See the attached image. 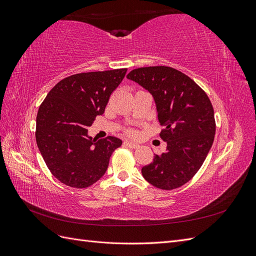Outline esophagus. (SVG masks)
I'll return each mask as SVG.
<instances>
[{
    "label": "esophagus",
    "mask_w": 256,
    "mask_h": 256,
    "mask_svg": "<svg viewBox=\"0 0 256 256\" xmlns=\"http://www.w3.org/2000/svg\"><path fill=\"white\" fill-rule=\"evenodd\" d=\"M124 144H125L128 147H130V148H138V147H140V145H138V144H136L134 142H130V141H125V142H124Z\"/></svg>",
    "instance_id": "34e87169"
}]
</instances>
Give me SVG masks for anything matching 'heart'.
Here are the masks:
<instances>
[{
    "mask_svg": "<svg viewBox=\"0 0 256 256\" xmlns=\"http://www.w3.org/2000/svg\"><path fill=\"white\" fill-rule=\"evenodd\" d=\"M127 134H128L129 136H136V131L132 130V129H128V130H127Z\"/></svg>",
    "mask_w": 256,
    "mask_h": 256,
    "instance_id": "heart-1",
    "label": "heart"
}]
</instances>
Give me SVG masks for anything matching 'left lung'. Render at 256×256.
Here are the masks:
<instances>
[{
  "label": "left lung",
  "mask_w": 256,
  "mask_h": 256,
  "mask_svg": "<svg viewBox=\"0 0 256 256\" xmlns=\"http://www.w3.org/2000/svg\"><path fill=\"white\" fill-rule=\"evenodd\" d=\"M127 78L154 97L166 150L142 168L145 180L162 190L188 182L202 166L214 143L216 122L206 92L188 76L172 67L150 66L131 70Z\"/></svg>",
  "instance_id": "1"
}]
</instances>
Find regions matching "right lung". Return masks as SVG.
Here are the masks:
<instances>
[{"label": "right lung", "mask_w": 256, "mask_h": 256, "mask_svg": "<svg viewBox=\"0 0 256 256\" xmlns=\"http://www.w3.org/2000/svg\"><path fill=\"white\" fill-rule=\"evenodd\" d=\"M127 68L72 74L44 98L36 118V142L52 175L82 189L106 173L112 152L122 145L115 136L92 138L88 128L104 112Z\"/></svg>", "instance_id": "add662e5"}]
</instances>
